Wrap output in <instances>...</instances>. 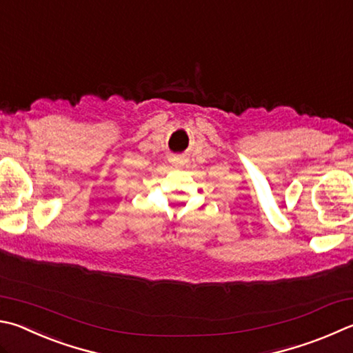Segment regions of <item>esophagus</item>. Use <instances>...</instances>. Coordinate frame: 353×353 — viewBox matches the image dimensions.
<instances>
[{"mask_svg":"<svg viewBox=\"0 0 353 353\" xmlns=\"http://www.w3.org/2000/svg\"><path fill=\"white\" fill-rule=\"evenodd\" d=\"M170 163L172 166H181L183 163V159L182 157H177V156H172V157H170Z\"/></svg>","mask_w":353,"mask_h":353,"instance_id":"esophagus-1","label":"esophagus"}]
</instances>
